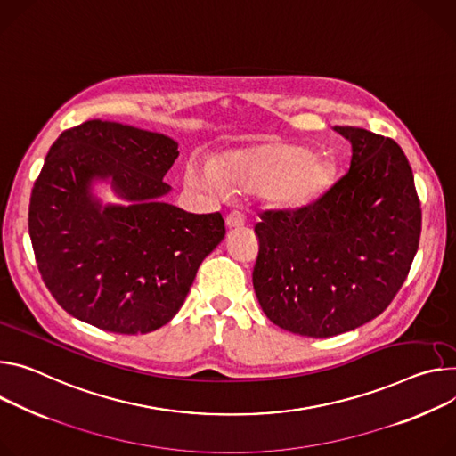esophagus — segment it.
<instances>
[{
  "label": "esophagus",
  "mask_w": 456,
  "mask_h": 456,
  "mask_svg": "<svg viewBox=\"0 0 456 456\" xmlns=\"http://www.w3.org/2000/svg\"><path fill=\"white\" fill-rule=\"evenodd\" d=\"M225 225L229 227V229H240V227H243L245 225V218H243V215L241 213H231V215H227V218H225Z\"/></svg>",
  "instance_id": "obj_1"
}]
</instances>
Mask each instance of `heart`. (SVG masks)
<instances>
[{
    "label": "heart",
    "mask_w": 456,
    "mask_h": 456,
    "mask_svg": "<svg viewBox=\"0 0 456 456\" xmlns=\"http://www.w3.org/2000/svg\"><path fill=\"white\" fill-rule=\"evenodd\" d=\"M335 163L309 147L265 138L222 154L215 165L191 159L185 182L215 194H262L273 209L295 213L316 203L333 183Z\"/></svg>",
    "instance_id": "b5f03b06"
}]
</instances>
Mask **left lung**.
Listing matches in <instances>:
<instances>
[{
	"mask_svg": "<svg viewBox=\"0 0 456 456\" xmlns=\"http://www.w3.org/2000/svg\"><path fill=\"white\" fill-rule=\"evenodd\" d=\"M351 143L342 180L304 211H267L255 231V293L295 335L327 338L377 318L419 249L422 211L411 165L391 138L335 127Z\"/></svg>",
	"mask_w": 456,
	"mask_h": 456,
	"instance_id": "8db88e82",
	"label": "left lung"
}]
</instances>
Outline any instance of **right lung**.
I'll return each mask as SVG.
<instances>
[{"mask_svg": "<svg viewBox=\"0 0 456 456\" xmlns=\"http://www.w3.org/2000/svg\"><path fill=\"white\" fill-rule=\"evenodd\" d=\"M178 143L159 133L91 119L51 147L28 205L37 269L74 318L143 335L175 318L200 264L225 236L220 213L165 203ZM109 183L123 204L94 192Z\"/></svg>", "mask_w": 456, "mask_h": 456, "instance_id": "1", "label": "right lung"}]
</instances>
